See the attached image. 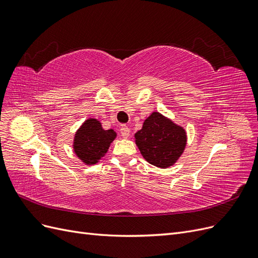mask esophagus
<instances>
[{"instance_id":"esophagus-1","label":"esophagus","mask_w":258,"mask_h":258,"mask_svg":"<svg viewBox=\"0 0 258 258\" xmlns=\"http://www.w3.org/2000/svg\"><path fill=\"white\" fill-rule=\"evenodd\" d=\"M120 135L123 139H128L130 136V129L127 126H121L120 128Z\"/></svg>"}]
</instances>
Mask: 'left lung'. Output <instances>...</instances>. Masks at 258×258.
Segmentation results:
<instances>
[{
	"label": "left lung",
	"instance_id": "1",
	"mask_svg": "<svg viewBox=\"0 0 258 258\" xmlns=\"http://www.w3.org/2000/svg\"><path fill=\"white\" fill-rule=\"evenodd\" d=\"M136 144L151 165L167 169L175 165L187 144L186 130L159 112H153L136 132Z\"/></svg>",
	"mask_w": 258,
	"mask_h": 258
}]
</instances>
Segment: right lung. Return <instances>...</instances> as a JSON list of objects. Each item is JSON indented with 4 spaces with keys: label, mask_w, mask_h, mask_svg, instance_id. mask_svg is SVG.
<instances>
[{
    "label": "right lung",
    "mask_w": 258,
    "mask_h": 258,
    "mask_svg": "<svg viewBox=\"0 0 258 258\" xmlns=\"http://www.w3.org/2000/svg\"><path fill=\"white\" fill-rule=\"evenodd\" d=\"M116 137L113 129H103L99 119L90 117L75 132L72 145L74 154L85 165H96L104 157Z\"/></svg>",
    "instance_id": "add662e5"
}]
</instances>
